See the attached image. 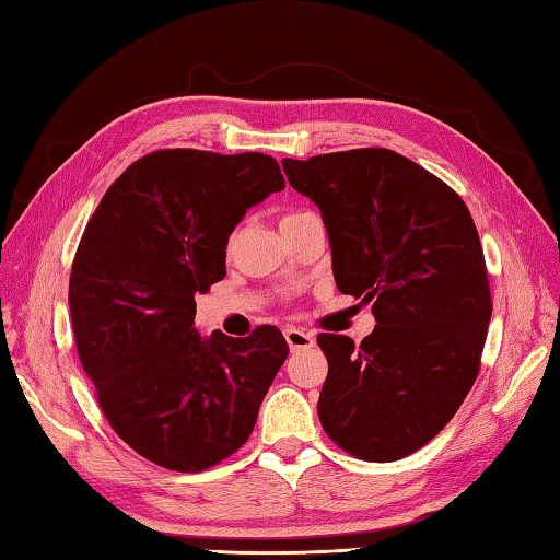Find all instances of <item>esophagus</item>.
Wrapping results in <instances>:
<instances>
[{"instance_id":"obj_1","label":"esophagus","mask_w":560,"mask_h":560,"mask_svg":"<svg viewBox=\"0 0 560 560\" xmlns=\"http://www.w3.org/2000/svg\"><path fill=\"white\" fill-rule=\"evenodd\" d=\"M283 337H287L291 351L307 349V347H313V343H315V337L311 335V331L295 329V327H287V329H283Z\"/></svg>"}]
</instances>
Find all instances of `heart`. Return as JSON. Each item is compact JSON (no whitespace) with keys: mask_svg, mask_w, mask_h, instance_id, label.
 <instances>
[{"mask_svg":"<svg viewBox=\"0 0 560 560\" xmlns=\"http://www.w3.org/2000/svg\"><path fill=\"white\" fill-rule=\"evenodd\" d=\"M289 217H291V213H289Z\"/></svg>","mask_w":560,"mask_h":560,"instance_id":"1","label":"heart"}]
</instances>
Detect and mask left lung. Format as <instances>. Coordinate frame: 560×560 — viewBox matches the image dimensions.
I'll list each match as a JSON object with an SVG mask.
<instances>
[{"mask_svg":"<svg viewBox=\"0 0 560 560\" xmlns=\"http://www.w3.org/2000/svg\"><path fill=\"white\" fill-rule=\"evenodd\" d=\"M283 173L323 213L339 291L373 303L377 323L361 343L317 337L319 423L359 459L407 457L479 375L493 303L477 225L455 189L389 149L283 159Z\"/></svg>","mask_w":560,"mask_h":560,"instance_id":"left-lung-1","label":"left lung"}]
</instances>
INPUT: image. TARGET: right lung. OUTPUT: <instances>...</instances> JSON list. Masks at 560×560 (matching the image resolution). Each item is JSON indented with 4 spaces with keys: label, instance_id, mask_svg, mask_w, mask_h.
I'll return each instance as SVG.
<instances>
[{
    "label": "right lung",
    "instance_id": "add662e5",
    "mask_svg": "<svg viewBox=\"0 0 560 560\" xmlns=\"http://www.w3.org/2000/svg\"><path fill=\"white\" fill-rule=\"evenodd\" d=\"M283 187L265 153L151 151L81 235L69 277L81 365L113 431L159 467L201 471L243 447L287 361L273 325L245 339L195 329V295L225 277L229 235Z\"/></svg>",
    "mask_w": 560,
    "mask_h": 560
}]
</instances>
